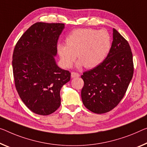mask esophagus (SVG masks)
Here are the masks:
<instances>
[{"mask_svg":"<svg viewBox=\"0 0 147 147\" xmlns=\"http://www.w3.org/2000/svg\"><path fill=\"white\" fill-rule=\"evenodd\" d=\"M71 77L72 78H78V77H80V74H79L78 73H76V72H71Z\"/></svg>","mask_w":147,"mask_h":147,"instance_id":"obj_1","label":"esophagus"}]
</instances>
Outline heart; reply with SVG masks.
<instances>
[{
  "label": "heart",
  "instance_id": "1",
  "mask_svg": "<svg viewBox=\"0 0 147 147\" xmlns=\"http://www.w3.org/2000/svg\"><path fill=\"white\" fill-rule=\"evenodd\" d=\"M66 43H58L57 52L63 66L69 68L78 55L77 66L92 69L99 66L107 57L111 47L110 36L106 30L80 28L72 31Z\"/></svg>",
  "mask_w": 147,
  "mask_h": 147
}]
</instances>
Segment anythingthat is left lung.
<instances>
[{"mask_svg": "<svg viewBox=\"0 0 147 147\" xmlns=\"http://www.w3.org/2000/svg\"><path fill=\"white\" fill-rule=\"evenodd\" d=\"M134 75L133 55L128 42L113 29V41L101 64L83 74V105L96 114L110 111L125 95Z\"/></svg>", "mask_w": 147, "mask_h": 147, "instance_id": "1", "label": "left lung"}]
</instances>
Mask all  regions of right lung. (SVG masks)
Returning a JSON list of instances; mask_svg holds the SVG:
<instances>
[{"instance_id":"1","label":"right lung","mask_w":147,"mask_h":147,"mask_svg":"<svg viewBox=\"0 0 147 147\" xmlns=\"http://www.w3.org/2000/svg\"><path fill=\"white\" fill-rule=\"evenodd\" d=\"M64 24L37 22L16 45L12 56L15 85L29 110L47 116L60 106V89L70 80L69 71L56 64L57 42Z\"/></svg>"}]
</instances>
